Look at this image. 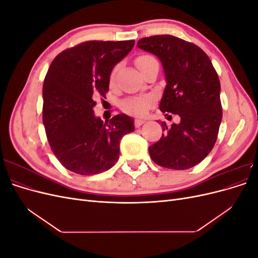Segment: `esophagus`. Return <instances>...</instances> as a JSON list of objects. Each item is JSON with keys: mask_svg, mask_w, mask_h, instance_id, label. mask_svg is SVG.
I'll list each match as a JSON object with an SVG mask.
<instances>
[{"mask_svg": "<svg viewBox=\"0 0 258 258\" xmlns=\"http://www.w3.org/2000/svg\"><path fill=\"white\" fill-rule=\"evenodd\" d=\"M144 122H145V121L142 120V119H136V120H135V126H136L137 128H139L140 126H142V124H143Z\"/></svg>", "mask_w": 258, "mask_h": 258, "instance_id": "obj_1", "label": "esophagus"}]
</instances>
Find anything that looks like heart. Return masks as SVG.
Returning <instances> with one entry per match:
<instances>
[{"instance_id":"heart-1","label":"heart","mask_w":258,"mask_h":258,"mask_svg":"<svg viewBox=\"0 0 258 258\" xmlns=\"http://www.w3.org/2000/svg\"><path fill=\"white\" fill-rule=\"evenodd\" d=\"M156 59L151 56V54H140L136 58V66L140 71L143 72L145 67H147L148 63H151L152 61H155ZM116 74H117V67H115L110 74V85L114 86L116 81ZM154 103V98L152 96H144V97H131L124 99L120 107L121 110L129 115L135 116H141L146 113V111L150 108V106Z\"/></svg>"}]
</instances>
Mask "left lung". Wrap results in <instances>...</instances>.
Listing matches in <instances>:
<instances>
[{"label":"left lung","mask_w":258,"mask_h":258,"mask_svg":"<svg viewBox=\"0 0 258 258\" xmlns=\"http://www.w3.org/2000/svg\"><path fill=\"white\" fill-rule=\"evenodd\" d=\"M138 47L157 56L165 70L167 86L160 111L181 118L171 128L161 123L160 140L148 147L151 158L163 168H192L212 151L220 130L223 110L218 75L199 46L176 36L143 37Z\"/></svg>","instance_id":"left-lung-1"}]
</instances>
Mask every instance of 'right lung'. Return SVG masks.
<instances>
[{"instance_id":"1","label":"right lung","mask_w":258,"mask_h":258,"mask_svg":"<svg viewBox=\"0 0 258 258\" xmlns=\"http://www.w3.org/2000/svg\"><path fill=\"white\" fill-rule=\"evenodd\" d=\"M135 41H87L61 51L43 85V122L52 153L66 169L81 175L111 169L121 138L135 130L118 114L103 123L93 114L97 96L105 98L110 74Z\"/></svg>"}]
</instances>
